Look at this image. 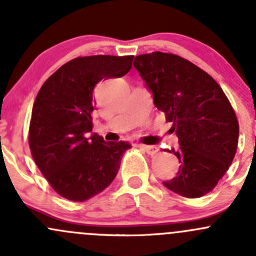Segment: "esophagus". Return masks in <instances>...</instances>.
I'll list each match as a JSON object with an SVG mask.
<instances>
[{"instance_id": "obj_1", "label": "esophagus", "mask_w": 256, "mask_h": 256, "mask_svg": "<svg viewBox=\"0 0 256 256\" xmlns=\"http://www.w3.org/2000/svg\"><path fill=\"white\" fill-rule=\"evenodd\" d=\"M140 148L146 151L148 154H154L158 151V148L156 146H147V144H140Z\"/></svg>"}]
</instances>
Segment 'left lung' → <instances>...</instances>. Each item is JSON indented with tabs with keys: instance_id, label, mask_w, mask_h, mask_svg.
Here are the masks:
<instances>
[{
	"instance_id": "obj_1",
	"label": "left lung",
	"mask_w": 256,
	"mask_h": 256,
	"mask_svg": "<svg viewBox=\"0 0 256 256\" xmlns=\"http://www.w3.org/2000/svg\"><path fill=\"white\" fill-rule=\"evenodd\" d=\"M134 66L164 112L180 148L176 177L164 187L186 198L210 192L236 156L239 122L222 88L208 73L182 56L154 52L135 56Z\"/></svg>"
}]
</instances>
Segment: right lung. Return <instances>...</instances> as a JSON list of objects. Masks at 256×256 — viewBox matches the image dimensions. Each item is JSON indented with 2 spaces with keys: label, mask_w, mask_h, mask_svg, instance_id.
Segmentation results:
<instances>
[{
  "label": "right lung",
  "mask_w": 256,
  "mask_h": 256,
  "mask_svg": "<svg viewBox=\"0 0 256 256\" xmlns=\"http://www.w3.org/2000/svg\"><path fill=\"white\" fill-rule=\"evenodd\" d=\"M134 56H78L52 74L38 92L30 124V154L62 197L84 202L105 190L131 144L106 142L92 130L94 88L128 73Z\"/></svg>",
  "instance_id": "right-lung-1"
}]
</instances>
